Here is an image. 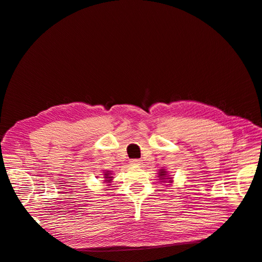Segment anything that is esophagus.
Instances as JSON below:
<instances>
[{
    "label": "esophagus",
    "instance_id": "34e87169",
    "mask_svg": "<svg viewBox=\"0 0 262 262\" xmlns=\"http://www.w3.org/2000/svg\"><path fill=\"white\" fill-rule=\"evenodd\" d=\"M130 164L132 166H140L142 164V161H140V160H131Z\"/></svg>",
    "mask_w": 262,
    "mask_h": 262
}]
</instances>
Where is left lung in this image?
Returning a JSON list of instances; mask_svg holds the SVG:
<instances>
[{"mask_svg":"<svg viewBox=\"0 0 262 262\" xmlns=\"http://www.w3.org/2000/svg\"><path fill=\"white\" fill-rule=\"evenodd\" d=\"M158 177H160L161 182H165V184L167 182L168 185L172 184V177L169 175L168 171L166 170L165 168H162V169L158 170ZM168 185H166V186H168Z\"/></svg>","mask_w":262,"mask_h":262,"instance_id":"8db88e82","label":"left lung"}]
</instances>
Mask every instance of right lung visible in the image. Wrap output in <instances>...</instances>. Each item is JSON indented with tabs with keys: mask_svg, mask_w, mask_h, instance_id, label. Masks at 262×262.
<instances>
[{
	"mask_svg": "<svg viewBox=\"0 0 262 262\" xmlns=\"http://www.w3.org/2000/svg\"><path fill=\"white\" fill-rule=\"evenodd\" d=\"M102 172H104V177H102V179H104L105 184H107V186H110V184H112L114 179L113 172L110 170H104Z\"/></svg>",
	"mask_w": 262,
	"mask_h": 262,
	"instance_id": "1",
	"label": "right lung"
}]
</instances>
